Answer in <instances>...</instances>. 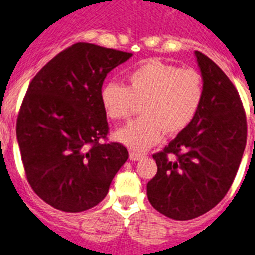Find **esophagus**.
<instances>
[{
    "mask_svg": "<svg viewBox=\"0 0 255 255\" xmlns=\"http://www.w3.org/2000/svg\"><path fill=\"white\" fill-rule=\"evenodd\" d=\"M129 158H131L132 161H138V160H141V158H144V154L137 152H131L129 153Z\"/></svg>",
    "mask_w": 255,
    "mask_h": 255,
    "instance_id": "obj_1",
    "label": "esophagus"
}]
</instances>
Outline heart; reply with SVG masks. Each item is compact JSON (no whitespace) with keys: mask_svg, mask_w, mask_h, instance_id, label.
Instances as JSON below:
<instances>
[{"mask_svg":"<svg viewBox=\"0 0 255 255\" xmlns=\"http://www.w3.org/2000/svg\"><path fill=\"white\" fill-rule=\"evenodd\" d=\"M202 74L158 59H149L131 69L126 86L107 82L101 89V105L109 119L119 122L134 113L140 103L142 115L117 132L128 148L144 152L156 145L163 132L177 134L195 119L204 101Z\"/></svg>","mask_w":255,"mask_h":255,"instance_id":"obj_1","label":"heart"}]
</instances>
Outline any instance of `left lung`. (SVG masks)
<instances>
[{
	"label": "left lung",
	"instance_id": "1",
	"mask_svg": "<svg viewBox=\"0 0 255 255\" xmlns=\"http://www.w3.org/2000/svg\"><path fill=\"white\" fill-rule=\"evenodd\" d=\"M195 55L206 88L203 105L192 123L153 154L157 174L146 185L150 204L174 220L195 219L227 195L248 136L235 85L208 56Z\"/></svg>",
	"mask_w": 255,
	"mask_h": 255
}]
</instances>
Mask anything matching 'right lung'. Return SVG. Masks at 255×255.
I'll list each match as a JSON object with an SVG mask.
<instances>
[{
  "instance_id": "obj_1",
  "label": "right lung",
  "mask_w": 255,
  "mask_h": 255,
  "mask_svg": "<svg viewBox=\"0 0 255 255\" xmlns=\"http://www.w3.org/2000/svg\"><path fill=\"white\" fill-rule=\"evenodd\" d=\"M131 56L80 41L49 60L28 85L16 138L27 182L56 210L73 214L97 206L128 160L126 146L107 141L101 89L110 70Z\"/></svg>"
}]
</instances>
